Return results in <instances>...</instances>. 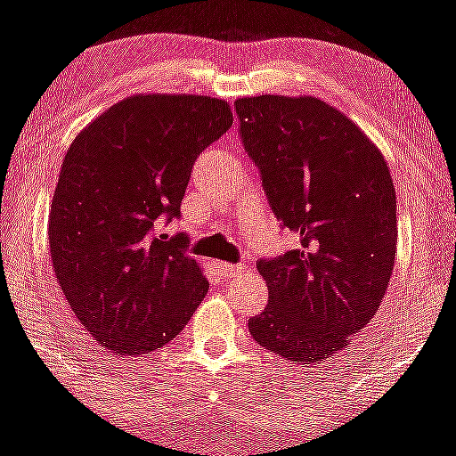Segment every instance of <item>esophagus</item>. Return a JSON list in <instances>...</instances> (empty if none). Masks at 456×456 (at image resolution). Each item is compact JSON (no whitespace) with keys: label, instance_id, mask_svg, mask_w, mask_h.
I'll use <instances>...</instances> for the list:
<instances>
[{"label":"esophagus","instance_id":"34e87169","mask_svg":"<svg viewBox=\"0 0 456 456\" xmlns=\"http://www.w3.org/2000/svg\"><path fill=\"white\" fill-rule=\"evenodd\" d=\"M242 271H244L242 265H229V262H218V273L223 277H227V280H232V277H238Z\"/></svg>","mask_w":456,"mask_h":456}]
</instances>
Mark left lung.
Masks as SVG:
<instances>
[{
    "mask_svg": "<svg viewBox=\"0 0 456 456\" xmlns=\"http://www.w3.org/2000/svg\"><path fill=\"white\" fill-rule=\"evenodd\" d=\"M240 137L268 205L299 247L257 262L268 304L248 321L262 347L314 365L371 323L395 265V188L387 159L313 95L238 98Z\"/></svg>",
    "mask_w": 456,
    "mask_h": 456,
    "instance_id": "obj_1",
    "label": "left lung"
}]
</instances>
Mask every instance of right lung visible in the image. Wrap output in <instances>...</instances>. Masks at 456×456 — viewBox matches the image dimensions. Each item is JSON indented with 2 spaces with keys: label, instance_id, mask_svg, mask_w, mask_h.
Segmentation results:
<instances>
[{
  "label": "right lung",
  "instance_id": "add662e5",
  "mask_svg": "<svg viewBox=\"0 0 456 456\" xmlns=\"http://www.w3.org/2000/svg\"><path fill=\"white\" fill-rule=\"evenodd\" d=\"M224 100L128 95L76 135L50 212L56 281L76 319L115 356L170 343L209 281L185 253L188 236H157L181 214L196 157L229 131Z\"/></svg>",
  "mask_w": 456,
  "mask_h": 456
}]
</instances>
